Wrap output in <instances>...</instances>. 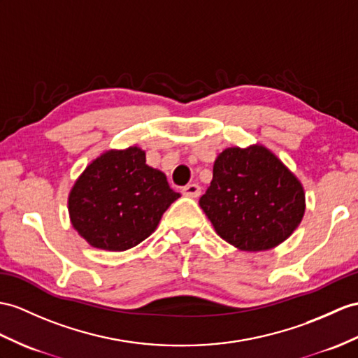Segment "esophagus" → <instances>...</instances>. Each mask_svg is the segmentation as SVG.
<instances>
[{
	"mask_svg": "<svg viewBox=\"0 0 358 358\" xmlns=\"http://www.w3.org/2000/svg\"><path fill=\"white\" fill-rule=\"evenodd\" d=\"M200 193H202V189H200V187L197 184H188L185 185L184 188H182V194L187 196V197H199Z\"/></svg>",
	"mask_w": 358,
	"mask_h": 358,
	"instance_id": "34e87169",
	"label": "esophagus"
}]
</instances>
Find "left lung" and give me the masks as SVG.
I'll return each instance as SVG.
<instances>
[{
	"label": "left lung",
	"mask_w": 358,
	"mask_h": 358,
	"mask_svg": "<svg viewBox=\"0 0 358 358\" xmlns=\"http://www.w3.org/2000/svg\"><path fill=\"white\" fill-rule=\"evenodd\" d=\"M199 205L223 240L258 252L278 246L298 228L305 196L301 182L266 147H231L215 159Z\"/></svg>",
	"instance_id": "1"
}]
</instances>
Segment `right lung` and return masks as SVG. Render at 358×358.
<instances>
[{
	"mask_svg": "<svg viewBox=\"0 0 358 358\" xmlns=\"http://www.w3.org/2000/svg\"><path fill=\"white\" fill-rule=\"evenodd\" d=\"M167 178L145 164L138 147L110 150L77 179L68 206L76 231L91 246L121 252L139 245L179 199Z\"/></svg>",
	"mask_w": 358,
	"mask_h": 358,
	"instance_id": "obj_1",
	"label": "right lung"
}]
</instances>
